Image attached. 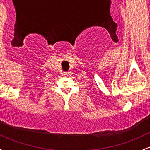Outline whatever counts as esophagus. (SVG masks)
Returning a JSON list of instances; mask_svg holds the SVG:
<instances>
[{"label":"esophagus","mask_w":150,"mask_h":150,"mask_svg":"<svg viewBox=\"0 0 150 150\" xmlns=\"http://www.w3.org/2000/svg\"><path fill=\"white\" fill-rule=\"evenodd\" d=\"M66 75H68V73H66Z\"/></svg>","instance_id":"obj_1"}]
</instances>
